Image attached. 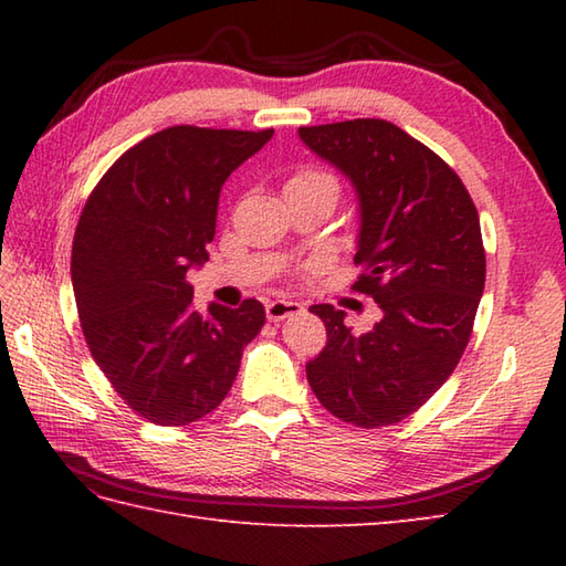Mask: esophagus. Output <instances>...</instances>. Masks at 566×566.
I'll use <instances>...</instances> for the list:
<instances>
[{"mask_svg":"<svg viewBox=\"0 0 566 566\" xmlns=\"http://www.w3.org/2000/svg\"><path fill=\"white\" fill-rule=\"evenodd\" d=\"M264 311H268L270 321H282L286 316L298 314V311H302V304L290 302V298H272V302H268V306H264Z\"/></svg>","mask_w":566,"mask_h":566,"instance_id":"1","label":"esophagus"}]
</instances>
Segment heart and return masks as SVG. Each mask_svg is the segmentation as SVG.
Segmentation results:
<instances>
[{
  "mask_svg": "<svg viewBox=\"0 0 566 566\" xmlns=\"http://www.w3.org/2000/svg\"><path fill=\"white\" fill-rule=\"evenodd\" d=\"M311 185H335V179L321 170H302L286 182V187H311Z\"/></svg>",
  "mask_w": 566,
  "mask_h": 566,
  "instance_id": "obj_1",
  "label": "heart"
}]
</instances>
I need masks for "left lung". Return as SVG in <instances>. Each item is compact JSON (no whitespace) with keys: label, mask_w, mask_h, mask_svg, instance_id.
Wrapping results in <instances>:
<instances>
[{"label":"left lung","mask_w":566,"mask_h":566,"mask_svg":"<svg viewBox=\"0 0 566 566\" xmlns=\"http://www.w3.org/2000/svg\"><path fill=\"white\" fill-rule=\"evenodd\" d=\"M304 146L357 195L355 290L381 318L367 333L316 304L328 343L306 363L316 399L345 423H399L454 371L484 294L486 255L474 201L452 167L389 122L298 128Z\"/></svg>","instance_id":"1"}]
</instances>
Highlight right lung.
Returning <instances> with one entry per match:
<instances>
[{
	"instance_id": "1",
	"label": "right lung",
	"mask_w": 566,
	"mask_h": 566,
	"mask_svg": "<svg viewBox=\"0 0 566 566\" xmlns=\"http://www.w3.org/2000/svg\"><path fill=\"white\" fill-rule=\"evenodd\" d=\"M274 130L172 126L118 158L72 243L84 340L118 396L155 426H189L233 387L264 306H191L189 270L209 260L226 179Z\"/></svg>"
}]
</instances>
